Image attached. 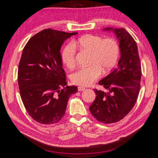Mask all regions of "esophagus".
I'll return each mask as SVG.
<instances>
[{"label":"esophagus","instance_id":"34e87169","mask_svg":"<svg viewBox=\"0 0 158 158\" xmlns=\"http://www.w3.org/2000/svg\"><path fill=\"white\" fill-rule=\"evenodd\" d=\"M85 88H83V87H78V91L81 92V91H83V90H85Z\"/></svg>","mask_w":158,"mask_h":158}]
</instances>
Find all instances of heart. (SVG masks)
<instances>
[{"mask_svg":"<svg viewBox=\"0 0 158 158\" xmlns=\"http://www.w3.org/2000/svg\"><path fill=\"white\" fill-rule=\"evenodd\" d=\"M75 48L89 53L88 67L81 68L71 76L73 83L80 86H89L98 79L101 73H107L115 66L118 60L120 47L118 41L113 38L104 39L94 35L82 36L63 48L62 60L69 69L74 67L76 62Z\"/></svg>","mask_w":158,"mask_h":158,"instance_id":"obj_1","label":"heart"}]
</instances>
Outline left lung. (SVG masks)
I'll return each mask as SVG.
<instances>
[{"label": "left lung", "mask_w": 158, "mask_h": 158, "mask_svg": "<svg viewBox=\"0 0 158 158\" xmlns=\"http://www.w3.org/2000/svg\"><path fill=\"white\" fill-rule=\"evenodd\" d=\"M119 40L121 57L113 71L98 82L107 92L94 89L96 98L89 106L92 115L104 123L122 120L129 113L138 98L141 66L135 39L124 28H110Z\"/></svg>", "instance_id": "1"}]
</instances>
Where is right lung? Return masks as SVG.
Returning <instances> with one entry per match:
<instances>
[{"instance_id": "right-lung-1", "label": "right lung", "mask_w": 158, "mask_h": 158, "mask_svg": "<svg viewBox=\"0 0 158 158\" xmlns=\"http://www.w3.org/2000/svg\"><path fill=\"white\" fill-rule=\"evenodd\" d=\"M77 34L43 30L23 49L18 72L19 93L26 110L38 123H58L70 96L78 91L76 86L66 85L60 52L64 41Z\"/></svg>"}]
</instances>
